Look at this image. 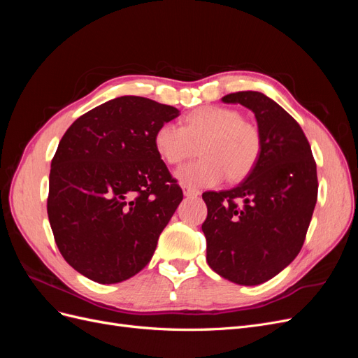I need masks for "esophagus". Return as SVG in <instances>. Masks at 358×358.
<instances>
[{"label":"esophagus","mask_w":358,"mask_h":358,"mask_svg":"<svg viewBox=\"0 0 358 358\" xmlns=\"http://www.w3.org/2000/svg\"><path fill=\"white\" fill-rule=\"evenodd\" d=\"M182 189H183V194H185L187 197H197V196H200V191H199V189L191 188V187H188V185H183Z\"/></svg>","instance_id":"1"}]
</instances>
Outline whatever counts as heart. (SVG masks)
<instances>
[{
  "label": "heart",
  "mask_w": 358,
  "mask_h": 358,
  "mask_svg": "<svg viewBox=\"0 0 358 358\" xmlns=\"http://www.w3.org/2000/svg\"><path fill=\"white\" fill-rule=\"evenodd\" d=\"M154 146L170 166H179L199 150L200 158L180 167L176 176L188 187H213L224 176L239 182L251 175L263 154V136L237 110L204 106L185 115L182 127H158Z\"/></svg>",
  "instance_id": "1"
}]
</instances>
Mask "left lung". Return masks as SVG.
Instances as JSON below:
<instances>
[{"label":"left lung","mask_w":358,"mask_h":358,"mask_svg":"<svg viewBox=\"0 0 358 358\" xmlns=\"http://www.w3.org/2000/svg\"><path fill=\"white\" fill-rule=\"evenodd\" d=\"M222 101L239 103L255 113L263 154L236 188L203 192L206 259L231 282L258 285L300 252L318 197L317 164L301 127L268 96L241 91Z\"/></svg>","instance_id":"8db88e82"}]
</instances>
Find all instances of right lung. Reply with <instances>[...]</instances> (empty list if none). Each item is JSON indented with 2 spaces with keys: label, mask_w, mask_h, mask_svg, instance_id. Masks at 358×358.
<instances>
[{
  "label": "right lung",
  "mask_w": 358,
  "mask_h": 358,
  "mask_svg": "<svg viewBox=\"0 0 358 358\" xmlns=\"http://www.w3.org/2000/svg\"><path fill=\"white\" fill-rule=\"evenodd\" d=\"M176 107L125 95L70 125L52 158L48 215L64 259L99 284H117L152 258L183 199L154 146Z\"/></svg>",
  "instance_id": "1"
}]
</instances>
